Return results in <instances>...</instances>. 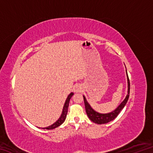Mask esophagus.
I'll use <instances>...</instances> for the list:
<instances>
[{
  "instance_id": "esophagus-1",
  "label": "esophagus",
  "mask_w": 153,
  "mask_h": 153,
  "mask_svg": "<svg viewBox=\"0 0 153 153\" xmlns=\"http://www.w3.org/2000/svg\"><path fill=\"white\" fill-rule=\"evenodd\" d=\"M82 86L80 84H76L75 85V86L74 88V92L77 93V92H81L82 91Z\"/></svg>"
}]
</instances>
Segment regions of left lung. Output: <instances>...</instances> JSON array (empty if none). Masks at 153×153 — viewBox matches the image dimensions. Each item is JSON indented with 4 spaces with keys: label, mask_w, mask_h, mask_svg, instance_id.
<instances>
[{
    "label": "left lung",
    "mask_w": 153,
    "mask_h": 153,
    "mask_svg": "<svg viewBox=\"0 0 153 153\" xmlns=\"http://www.w3.org/2000/svg\"><path fill=\"white\" fill-rule=\"evenodd\" d=\"M126 74L127 79H128V94H127L125 99L123 100L122 102H121L115 110L113 111L112 112L108 113H100L97 112V111L93 109L89 103L88 102L86 97H85L84 96H83L86 114L88 118L92 121H93V122L97 124H105L110 122V121H113L117 117V116L119 115V113H120V111L123 109L124 107H125V105H126L127 102H128L129 97V89H130V84H129V80L128 73H127V70Z\"/></svg>",
    "instance_id": "left-lung-1"
}]
</instances>
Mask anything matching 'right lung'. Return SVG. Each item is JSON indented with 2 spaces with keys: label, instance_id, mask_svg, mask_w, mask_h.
I'll list each match as a JSON object with an SVG mask.
<instances>
[{
  "label": "right lung",
  "instance_id": "1",
  "mask_svg": "<svg viewBox=\"0 0 153 153\" xmlns=\"http://www.w3.org/2000/svg\"><path fill=\"white\" fill-rule=\"evenodd\" d=\"M74 95L73 92H71L70 94L68 95L67 99L65 100V102L63 108V111H62V113L60 116V117L59 118V120L56 121V122L54 123L53 124H52L51 126H49L48 127H46V128H41L42 129H53L57 127L60 126L62 123H63L65 120L66 117H67V111H68V107H69V100H70L72 96Z\"/></svg>",
  "mask_w": 153,
  "mask_h": 153
}]
</instances>
